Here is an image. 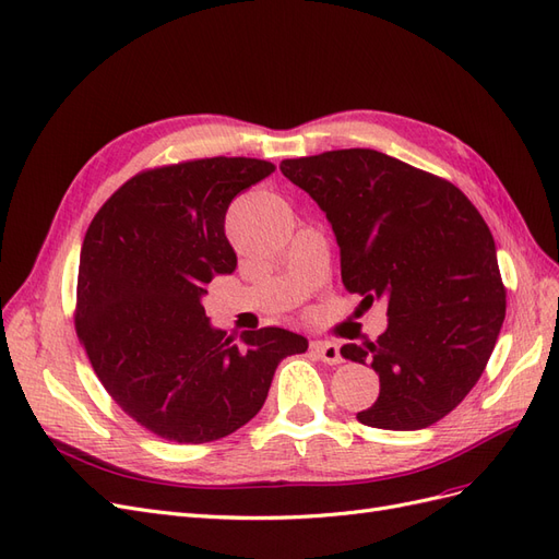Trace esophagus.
I'll use <instances>...</instances> for the list:
<instances>
[{
    "mask_svg": "<svg viewBox=\"0 0 559 559\" xmlns=\"http://www.w3.org/2000/svg\"><path fill=\"white\" fill-rule=\"evenodd\" d=\"M312 352L317 354V357L329 364V366H335V364H343V354H341V347H337L335 343H324V341H314L312 345Z\"/></svg>",
    "mask_w": 559,
    "mask_h": 559,
    "instance_id": "1",
    "label": "esophagus"
}]
</instances>
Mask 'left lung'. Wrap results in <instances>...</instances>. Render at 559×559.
<instances>
[{"mask_svg":"<svg viewBox=\"0 0 559 559\" xmlns=\"http://www.w3.org/2000/svg\"><path fill=\"white\" fill-rule=\"evenodd\" d=\"M280 170L326 214L345 289L361 306L386 302L378 341L341 349L380 376L378 401L357 419L431 427L478 382L506 317L485 218L450 181L373 148L282 160Z\"/></svg>","mask_w":559,"mask_h":559,"instance_id":"1","label":"left lung"}]
</instances>
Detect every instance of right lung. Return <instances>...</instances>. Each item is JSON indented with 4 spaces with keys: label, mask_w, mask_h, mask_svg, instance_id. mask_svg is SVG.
<instances>
[{
    "label": "right lung",
    "mask_w": 559,
    "mask_h": 559,
    "mask_svg": "<svg viewBox=\"0 0 559 559\" xmlns=\"http://www.w3.org/2000/svg\"><path fill=\"white\" fill-rule=\"evenodd\" d=\"M275 173L257 158H205L126 181L81 245L76 333L109 396L175 443H210L245 427L282 359L308 337L267 326L235 345L202 308L207 284L238 257L226 238L233 198Z\"/></svg>",
    "instance_id": "obj_1"
}]
</instances>
